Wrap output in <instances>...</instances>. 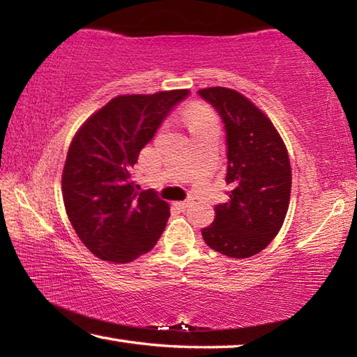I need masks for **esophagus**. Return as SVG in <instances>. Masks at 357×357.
I'll use <instances>...</instances> for the list:
<instances>
[{"label": "esophagus", "mask_w": 357, "mask_h": 357, "mask_svg": "<svg viewBox=\"0 0 357 357\" xmlns=\"http://www.w3.org/2000/svg\"><path fill=\"white\" fill-rule=\"evenodd\" d=\"M187 204H189V202H176V203H174V206L179 208V209H185Z\"/></svg>", "instance_id": "34e87169"}]
</instances>
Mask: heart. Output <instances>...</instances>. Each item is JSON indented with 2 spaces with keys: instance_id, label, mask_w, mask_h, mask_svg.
I'll return each mask as SVG.
<instances>
[{
  "instance_id": "heart-1",
  "label": "heart",
  "mask_w": 357,
  "mask_h": 357,
  "mask_svg": "<svg viewBox=\"0 0 357 357\" xmlns=\"http://www.w3.org/2000/svg\"><path fill=\"white\" fill-rule=\"evenodd\" d=\"M185 119L190 130L206 128V126H211V124H217L214 113L211 112L208 107L200 105V104H193L187 108Z\"/></svg>"
}]
</instances>
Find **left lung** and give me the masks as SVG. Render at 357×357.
<instances>
[{
	"mask_svg": "<svg viewBox=\"0 0 357 357\" xmlns=\"http://www.w3.org/2000/svg\"><path fill=\"white\" fill-rule=\"evenodd\" d=\"M220 114L227 132L228 202L215 206L213 225L202 229L211 249L249 258L268 247L285 220L291 165L271 119L238 91L214 86L198 91Z\"/></svg>",
	"mask_w": 357,
	"mask_h": 357,
	"instance_id": "8db88e82",
	"label": "left lung"
}]
</instances>
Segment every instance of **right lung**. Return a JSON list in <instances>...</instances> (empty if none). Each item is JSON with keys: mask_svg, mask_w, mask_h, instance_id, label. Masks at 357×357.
<instances>
[{"mask_svg": "<svg viewBox=\"0 0 357 357\" xmlns=\"http://www.w3.org/2000/svg\"><path fill=\"white\" fill-rule=\"evenodd\" d=\"M189 89L128 94L91 114L72 140L63 170V200L77 236L105 261L129 263L164 233L170 206L130 178L140 151L153 140Z\"/></svg>", "mask_w": 357, "mask_h": 357, "instance_id": "add662e5", "label": "right lung"}]
</instances>
